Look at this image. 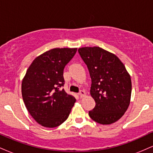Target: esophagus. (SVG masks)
<instances>
[{
  "label": "esophagus",
  "mask_w": 153,
  "mask_h": 153,
  "mask_svg": "<svg viewBox=\"0 0 153 153\" xmlns=\"http://www.w3.org/2000/svg\"><path fill=\"white\" fill-rule=\"evenodd\" d=\"M85 95V91L83 90H81L79 92V96H80V98H82Z\"/></svg>",
  "instance_id": "esophagus-1"
}]
</instances>
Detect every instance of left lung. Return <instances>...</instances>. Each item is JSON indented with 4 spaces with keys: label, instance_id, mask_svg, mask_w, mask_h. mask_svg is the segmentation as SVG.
Returning a JSON list of instances; mask_svg holds the SVG:
<instances>
[{
    "label": "left lung",
    "instance_id": "obj_1",
    "mask_svg": "<svg viewBox=\"0 0 153 153\" xmlns=\"http://www.w3.org/2000/svg\"><path fill=\"white\" fill-rule=\"evenodd\" d=\"M78 52L88 69L90 94L96 102L89 116L101 124L117 122L130 103V75L117 55L101 47H80Z\"/></svg>",
    "mask_w": 153,
    "mask_h": 153
}]
</instances>
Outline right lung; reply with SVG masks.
<instances>
[{"instance_id": "right-lung-1", "label": "right lung", "mask_w": 153, "mask_h": 153, "mask_svg": "<svg viewBox=\"0 0 153 153\" xmlns=\"http://www.w3.org/2000/svg\"><path fill=\"white\" fill-rule=\"evenodd\" d=\"M77 48H54L36 57L26 71L22 82V94L26 109L40 125L53 128L69 117L75 99L64 89L63 71Z\"/></svg>"}]
</instances>
